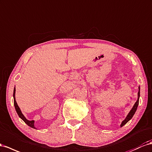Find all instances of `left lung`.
Wrapping results in <instances>:
<instances>
[{
  "mask_svg": "<svg viewBox=\"0 0 152 152\" xmlns=\"http://www.w3.org/2000/svg\"><path fill=\"white\" fill-rule=\"evenodd\" d=\"M137 96H137V100L136 102V103H135V104L134 105V106H133V107L132 108V109L130 110V111L129 113L128 114V115L126 116V118L125 119V120H124V121H123L121 122V125H120L121 127L123 126L124 125H125L127 122H128L129 120H130L132 118L133 116L134 115L135 113H136V111L138 105H139V97H140V87H139V91H138V93H137Z\"/></svg>",
  "mask_w": 152,
  "mask_h": 152,
  "instance_id": "left-lung-1",
  "label": "left lung"
}]
</instances>
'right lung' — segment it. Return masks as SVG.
Wrapping results in <instances>:
<instances>
[{
  "label": "right lung",
  "mask_w": 152,
  "mask_h": 152,
  "mask_svg": "<svg viewBox=\"0 0 152 152\" xmlns=\"http://www.w3.org/2000/svg\"><path fill=\"white\" fill-rule=\"evenodd\" d=\"M15 91H16V89H15V88H14V91H13V98H14V105H15V109H16V113H17L18 116L22 119V120L26 123V124L28 125L31 126V128H33V129H36V127L34 126V120H31V121H29L27 120V119L26 118V117L24 116L23 114H22L21 110H20V107H18L17 103H16V100H15Z\"/></svg>",
  "instance_id": "add662e5"
}]
</instances>
